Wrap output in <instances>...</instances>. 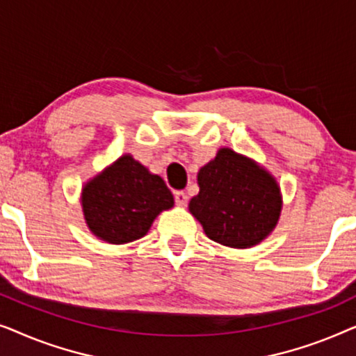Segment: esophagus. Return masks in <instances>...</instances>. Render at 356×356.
Instances as JSON below:
<instances>
[{
    "label": "esophagus",
    "mask_w": 356,
    "mask_h": 356,
    "mask_svg": "<svg viewBox=\"0 0 356 356\" xmlns=\"http://www.w3.org/2000/svg\"><path fill=\"white\" fill-rule=\"evenodd\" d=\"M175 202H177L178 206H186L188 194L184 191H177V193H175Z\"/></svg>",
    "instance_id": "1"
}]
</instances>
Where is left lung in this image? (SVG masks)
<instances>
[{
    "instance_id": "obj_1",
    "label": "left lung",
    "mask_w": 356,
    "mask_h": 356,
    "mask_svg": "<svg viewBox=\"0 0 356 356\" xmlns=\"http://www.w3.org/2000/svg\"><path fill=\"white\" fill-rule=\"evenodd\" d=\"M199 194L189 212L212 241L250 248L264 240L279 220L282 199L275 179L250 159L220 149L199 170Z\"/></svg>"
}]
</instances>
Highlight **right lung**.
<instances>
[{
    "instance_id": "right-lung-1",
    "label": "right lung",
    "mask_w": 356,
    "mask_h": 356,
    "mask_svg": "<svg viewBox=\"0 0 356 356\" xmlns=\"http://www.w3.org/2000/svg\"><path fill=\"white\" fill-rule=\"evenodd\" d=\"M82 207L95 236L123 245L143 238L154 218L173 207V194L159 175L123 155L86 184Z\"/></svg>"
}]
</instances>
